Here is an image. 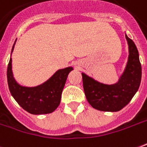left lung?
<instances>
[{"label":"left lung","instance_id":"8db88e82","mask_svg":"<svg viewBox=\"0 0 147 147\" xmlns=\"http://www.w3.org/2000/svg\"><path fill=\"white\" fill-rule=\"evenodd\" d=\"M129 56L127 66L115 84H104L82 73L86 98L90 105L102 111H119L127 106L140 86L142 67L138 49L133 40L126 35Z\"/></svg>","mask_w":147,"mask_h":147}]
</instances>
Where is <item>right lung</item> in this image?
<instances>
[{"label": "right lung", "mask_w": 147, "mask_h": 147, "mask_svg": "<svg viewBox=\"0 0 147 147\" xmlns=\"http://www.w3.org/2000/svg\"><path fill=\"white\" fill-rule=\"evenodd\" d=\"M15 44L16 41L13 46L12 52ZM72 70V67L59 69L42 84L36 87H24L18 84L13 77L12 58H10L7 68L9 91L17 103L28 113L32 115L49 114L53 112L59 105L67 77Z\"/></svg>", "instance_id": "1"}]
</instances>
